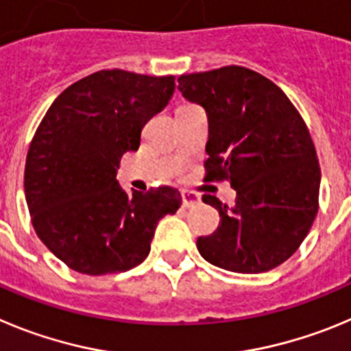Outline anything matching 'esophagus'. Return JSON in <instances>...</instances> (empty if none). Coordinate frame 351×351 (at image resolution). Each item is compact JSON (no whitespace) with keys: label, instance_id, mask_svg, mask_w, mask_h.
<instances>
[{"label":"esophagus","instance_id":"esophagus-1","mask_svg":"<svg viewBox=\"0 0 351 351\" xmlns=\"http://www.w3.org/2000/svg\"><path fill=\"white\" fill-rule=\"evenodd\" d=\"M182 203L185 208H194L201 203V199H199V195L194 194V192L185 191V192H182Z\"/></svg>","mask_w":351,"mask_h":351}]
</instances>
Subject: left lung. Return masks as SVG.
I'll return each mask as SVG.
<instances>
[{"mask_svg": "<svg viewBox=\"0 0 351 351\" xmlns=\"http://www.w3.org/2000/svg\"><path fill=\"white\" fill-rule=\"evenodd\" d=\"M178 89L208 117L206 182L226 180L234 206L197 238L204 261L232 273H264L304 241L318 211L320 166L302 117L278 85L243 66L182 75Z\"/></svg>", "mask_w": 351, "mask_h": 351, "instance_id": "left-lung-1", "label": "left lung"}]
</instances>
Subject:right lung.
I'll return each instance as SVG.
<instances>
[{
	"instance_id": "obj_1",
	"label": "right lung",
	"mask_w": 351,
	"mask_h": 351,
	"mask_svg": "<svg viewBox=\"0 0 351 351\" xmlns=\"http://www.w3.org/2000/svg\"><path fill=\"white\" fill-rule=\"evenodd\" d=\"M175 77L103 69L69 85L53 101L31 141L24 194L38 238L77 273H124L150 252L162 217L176 213L173 187L132 191L117 182L125 152L164 110Z\"/></svg>"
}]
</instances>
